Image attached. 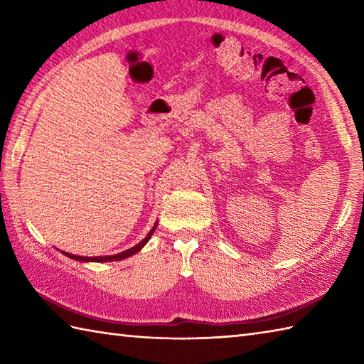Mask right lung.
I'll list each match as a JSON object with an SVG mask.
<instances>
[{
    "label": "right lung",
    "mask_w": 364,
    "mask_h": 364,
    "mask_svg": "<svg viewBox=\"0 0 364 364\" xmlns=\"http://www.w3.org/2000/svg\"><path fill=\"white\" fill-rule=\"evenodd\" d=\"M156 227H158V223H154V227L151 228V231L149 235H146L141 242H139L137 245H134V247H131V249H128V250H125V252H120V253H117V255H109V257H78V255H72V253H67V252H63L65 257H68V258H72V259H76V261H87V262H90V261H95V262H106V261H120V259H125V258H128V257H131V255H134V253H137L139 250L142 249V247L149 242V239L151 237V235H153V231L156 230Z\"/></svg>",
    "instance_id": "obj_1"
}]
</instances>
